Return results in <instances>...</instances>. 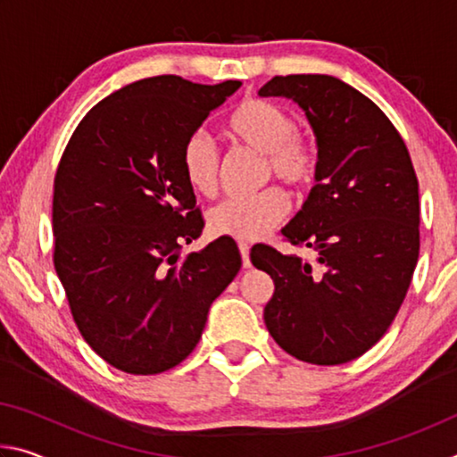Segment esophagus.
<instances>
[{
	"label": "esophagus",
	"mask_w": 457,
	"mask_h": 457,
	"mask_svg": "<svg viewBox=\"0 0 457 457\" xmlns=\"http://www.w3.org/2000/svg\"><path fill=\"white\" fill-rule=\"evenodd\" d=\"M237 247H239V253H242L244 268H250V266H252V262H250V245L244 244V242H239Z\"/></svg>",
	"instance_id": "1"
}]
</instances>
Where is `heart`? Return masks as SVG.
Listing matches in <instances>:
<instances>
[{
    "label": "heart",
    "mask_w": 457,
    "mask_h": 457,
    "mask_svg": "<svg viewBox=\"0 0 457 457\" xmlns=\"http://www.w3.org/2000/svg\"><path fill=\"white\" fill-rule=\"evenodd\" d=\"M228 135L247 149L264 154V179L276 177L294 191L311 187L319 173V149L311 137L298 133L294 114L272 100L245 98L226 120ZM181 173L189 187L204 197L218 191L220 154L205 133H191L179 153ZM288 195L280 187H268L250 197H229L207 213V226L215 236L260 239L286 220Z\"/></svg>",
    "instance_id": "1"
}]
</instances>
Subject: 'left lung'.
Returning a JSON list of instances; mask_svg holds the SVG:
<instances>
[{"label": "left lung", "instance_id": "1", "mask_svg": "<svg viewBox=\"0 0 457 457\" xmlns=\"http://www.w3.org/2000/svg\"><path fill=\"white\" fill-rule=\"evenodd\" d=\"M260 96L303 108L319 146L316 185L282 229L316 262L252 247L274 280L270 335L298 361L343 365L391 327L420 258V183L403 138L373 100L327 74L274 76Z\"/></svg>", "mask_w": 457, "mask_h": 457}]
</instances>
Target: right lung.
Segmentation results:
<instances>
[{"label": "right lung", "instance_id": "right-lung-1", "mask_svg": "<svg viewBox=\"0 0 457 457\" xmlns=\"http://www.w3.org/2000/svg\"><path fill=\"white\" fill-rule=\"evenodd\" d=\"M242 87L143 79L92 106L54 179V268L84 340L108 365L157 375L195 349L242 268L228 236L181 258L204 218L181 173L185 138Z\"/></svg>", "mask_w": 457, "mask_h": 457}]
</instances>
